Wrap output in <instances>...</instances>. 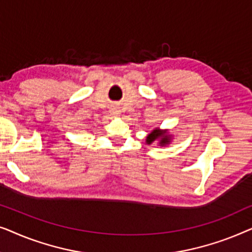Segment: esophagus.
I'll use <instances>...</instances> for the list:
<instances>
[{
    "label": "esophagus",
    "instance_id": "esophagus-1",
    "mask_svg": "<svg viewBox=\"0 0 252 252\" xmlns=\"http://www.w3.org/2000/svg\"><path fill=\"white\" fill-rule=\"evenodd\" d=\"M113 113H115V115H119V111L118 110H113Z\"/></svg>",
    "mask_w": 252,
    "mask_h": 252
}]
</instances>
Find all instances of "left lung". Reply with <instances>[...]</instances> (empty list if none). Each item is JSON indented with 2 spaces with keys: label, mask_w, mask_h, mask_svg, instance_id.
Segmentation results:
<instances>
[{
  "label": "left lung",
  "mask_w": 252,
  "mask_h": 252,
  "mask_svg": "<svg viewBox=\"0 0 252 252\" xmlns=\"http://www.w3.org/2000/svg\"><path fill=\"white\" fill-rule=\"evenodd\" d=\"M171 135L167 133V130H161L159 128H155L149 135L147 136L146 142L148 144H151L154 141H158L159 146H166L171 142Z\"/></svg>",
  "instance_id": "1"
}]
</instances>
